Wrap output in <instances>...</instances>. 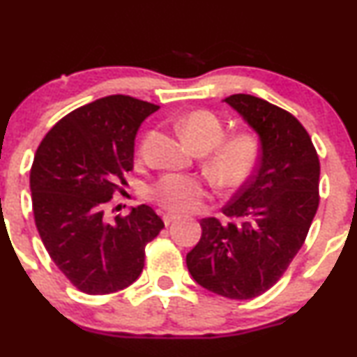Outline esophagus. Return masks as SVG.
Returning a JSON list of instances; mask_svg holds the SVG:
<instances>
[{
    "instance_id": "1",
    "label": "esophagus",
    "mask_w": 357,
    "mask_h": 357,
    "mask_svg": "<svg viewBox=\"0 0 357 357\" xmlns=\"http://www.w3.org/2000/svg\"><path fill=\"white\" fill-rule=\"evenodd\" d=\"M176 220H178V216H176V214H171V213L162 214V221H165V225H166V226H169L171 222L176 221Z\"/></svg>"
}]
</instances>
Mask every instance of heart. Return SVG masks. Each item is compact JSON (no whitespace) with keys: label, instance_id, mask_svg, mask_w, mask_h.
Wrapping results in <instances>:
<instances>
[{"label":"heart","instance_id":"obj_1","mask_svg":"<svg viewBox=\"0 0 357 357\" xmlns=\"http://www.w3.org/2000/svg\"><path fill=\"white\" fill-rule=\"evenodd\" d=\"M183 139L204 153L206 174L221 190H234L251 178L261 160V141L256 132L239 131L225 137V123L208 109H197L178 121ZM208 184L197 176L166 173L148 188L149 199L171 213L196 211L208 197Z\"/></svg>","mask_w":357,"mask_h":357}]
</instances>
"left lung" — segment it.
<instances>
[{
	"label": "left lung",
	"instance_id": "obj_1",
	"mask_svg": "<svg viewBox=\"0 0 357 357\" xmlns=\"http://www.w3.org/2000/svg\"><path fill=\"white\" fill-rule=\"evenodd\" d=\"M261 141L257 169L222 213L238 222L201 220L199 243L186 264L199 286L229 299L273 287L306 239L319 206V158L293 114L271 102L233 94L225 100Z\"/></svg>",
	"mask_w": 357,
	"mask_h": 357
}]
</instances>
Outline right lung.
<instances>
[{
    "label": "right lung",
    "instance_id": "obj_1",
    "mask_svg": "<svg viewBox=\"0 0 357 357\" xmlns=\"http://www.w3.org/2000/svg\"><path fill=\"white\" fill-rule=\"evenodd\" d=\"M160 109L113 94L71 111L38 146L29 173L33 214L59 271L86 294L124 289L144 268V248L165 222L141 204L109 221L105 206L126 184L141 123Z\"/></svg>",
    "mask_w": 357,
    "mask_h": 357
}]
</instances>
